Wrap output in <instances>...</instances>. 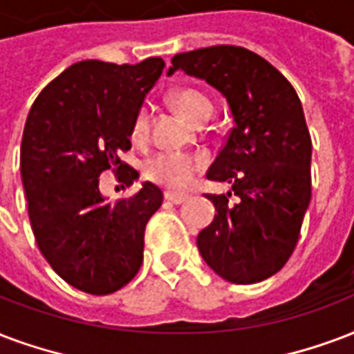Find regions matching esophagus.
<instances>
[{"label": "esophagus", "instance_id": "34e87169", "mask_svg": "<svg viewBox=\"0 0 354 354\" xmlns=\"http://www.w3.org/2000/svg\"><path fill=\"white\" fill-rule=\"evenodd\" d=\"M165 198L169 202H172V204H182V202L189 201L191 195H187V193H172V191H167Z\"/></svg>", "mask_w": 354, "mask_h": 354}]
</instances>
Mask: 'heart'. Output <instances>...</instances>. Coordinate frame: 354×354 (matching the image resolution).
<instances>
[{
	"label": "heart",
	"mask_w": 354,
	"mask_h": 354,
	"mask_svg": "<svg viewBox=\"0 0 354 354\" xmlns=\"http://www.w3.org/2000/svg\"><path fill=\"white\" fill-rule=\"evenodd\" d=\"M172 100L178 105V109L191 118L193 122H198L201 118L209 117L213 113V100L201 88L180 87L172 93ZM148 131V111L142 107L137 113L133 120V137L142 139ZM204 167V159L196 153L176 152V150H161L152 153L145 161V174L148 180L161 183L169 189H183L193 182L196 172H201Z\"/></svg>",
	"instance_id": "b5f03b06"
}]
</instances>
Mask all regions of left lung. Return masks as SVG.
<instances>
[{"label": "left lung", "mask_w": 354, "mask_h": 354, "mask_svg": "<svg viewBox=\"0 0 354 354\" xmlns=\"http://www.w3.org/2000/svg\"><path fill=\"white\" fill-rule=\"evenodd\" d=\"M176 70L206 80L230 105L234 128L207 180L232 185L207 195L215 217L196 237L202 258L232 284L273 277L290 260L312 198V139L291 83L254 51L209 46L172 57Z\"/></svg>", "instance_id": "obj_1"}]
</instances>
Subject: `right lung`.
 <instances>
[{
    "mask_svg": "<svg viewBox=\"0 0 354 354\" xmlns=\"http://www.w3.org/2000/svg\"><path fill=\"white\" fill-rule=\"evenodd\" d=\"M165 68L161 57L137 64L80 61L48 83L27 115L20 171L40 252L70 286L91 295L120 290L139 273L145 228L163 193L150 182L109 204L100 174L139 178L120 153L133 120Z\"/></svg>",
    "mask_w": 354,
    "mask_h": 354,
    "instance_id": "1",
    "label": "right lung"
}]
</instances>
